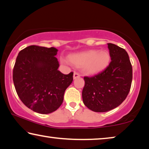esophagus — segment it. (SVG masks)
I'll return each instance as SVG.
<instances>
[{
  "instance_id": "obj_1",
  "label": "esophagus",
  "mask_w": 149,
  "mask_h": 149,
  "mask_svg": "<svg viewBox=\"0 0 149 149\" xmlns=\"http://www.w3.org/2000/svg\"><path fill=\"white\" fill-rule=\"evenodd\" d=\"M80 77V75L78 74V73L74 72V79L78 78V77Z\"/></svg>"
}]
</instances>
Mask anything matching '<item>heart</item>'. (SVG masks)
Wrapping results in <instances>:
<instances>
[{
    "mask_svg": "<svg viewBox=\"0 0 149 149\" xmlns=\"http://www.w3.org/2000/svg\"><path fill=\"white\" fill-rule=\"evenodd\" d=\"M68 60L72 64L79 66L84 74L93 75L102 72L107 67L110 62V55L107 50L90 49L69 54ZM60 61L65 62L63 58H61Z\"/></svg>",
    "mask_w": 149,
    "mask_h": 149,
    "instance_id": "b5f03b06",
    "label": "heart"
}]
</instances>
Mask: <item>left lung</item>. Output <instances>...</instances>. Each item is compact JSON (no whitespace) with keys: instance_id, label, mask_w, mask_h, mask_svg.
Instances as JSON below:
<instances>
[{"instance_id":"left-lung-1","label":"left lung","mask_w":149,"mask_h":149,"mask_svg":"<svg viewBox=\"0 0 149 149\" xmlns=\"http://www.w3.org/2000/svg\"><path fill=\"white\" fill-rule=\"evenodd\" d=\"M107 45L111 60L109 65L97 75L84 77L83 102L95 112H107L121 105L128 95L133 79L127 52L115 44Z\"/></svg>"}]
</instances>
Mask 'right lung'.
<instances>
[{
	"mask_svg": "<svg viewBox=\"0 0 149 149\" xmlns=\"http://www.w3.org/2000/svg\"><path fill=\"white\" fill-rule=\"evenodd\" d=\"M54 47L30 46L21 50L13 69L16 93L27 107L41 114L51 113L60 107L65 89L72 83L73 74L58 69Z\"/></svg>",
	"mask_w": 149,
	"mask_h": 149,
	"instance_id": "1",
	"label": "right lung"
}]
</instances>
